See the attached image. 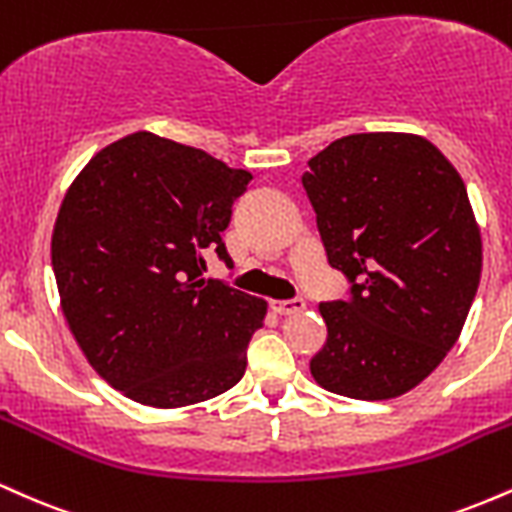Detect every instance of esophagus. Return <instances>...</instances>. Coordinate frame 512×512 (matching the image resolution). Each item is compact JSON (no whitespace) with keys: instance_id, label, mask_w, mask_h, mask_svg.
Instances as JSON below:
<instances>
[{"instance_id":"34e87169","label":"esophagus","mask_w":512,"mask_h":512,"mask_svg":"<svg viewBox=\"0 0 512 512\" xmlns=\"http://www.w3.org/2000/svg\"><path fill=\"white\" fill-rule=\"evenodd\" d=\"M272 308H274V313H279V315H298V313H303V310H305V301H303V298H291V301H274Z\"/></svg>"}]
</instances>
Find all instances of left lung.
I'll return each mask as SVG.
<instances>
[{
	"mask_svg": "<svg viewBox=\"0 0 512 512\" xmlns=\"http://www.w3.org/2000/svg\"><path fill=\"white\" fill-rule=\"evenodd\" d=\"M303 187L327 262L349 301L320 303L327 342L315 383L351 399H392L460 339L481 276V233L455 166L419 134L337 139L308 161Z\"/></svg>",
	"mask_w": 512,
	"mask_h": 512,
	"instance_id": "obj_1",
	"label": "left lung"
}]
</instances>
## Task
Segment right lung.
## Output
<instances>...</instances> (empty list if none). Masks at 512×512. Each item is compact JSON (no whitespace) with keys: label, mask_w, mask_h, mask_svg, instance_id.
I'll list each match as a JSON object with an SVG mask.
<instances>
[{"label":"right lung","mask_w":512,"mask_h":512,"mask_svg":"<svg viewBox=\"0 0 512 512\" xmlns=\"http://www.w3.org/2000/svg\"><path fill=\"white\" fill-rule=\"evenodd\" d=\"M252 175L151 132L98 151L62 199L52 269L69 332L93 370L146 407L231 390L267 301L202 279L207 250Z\"/></svg>","instance_id":"add662e5"}]
</instances>
